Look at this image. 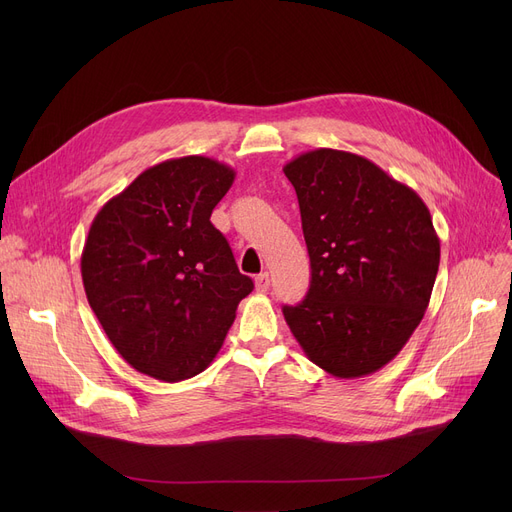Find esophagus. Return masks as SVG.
<instances>
[{
    "label": "esophagus",
    "instance_id": "obj_1",
    "mask_svg": "<svg viewBox=\"0 0 512 512\" xmlns=\"http://www.w3.org/2000/svg\"><path fill=\"white\" fill-rule=\"evenodd\" d=\"M255 288H257V292H267V288H270V274H267V272L259 274L255 278Z\"/></svg>",
    "mask_w": 512,
    "mask_h": 512
}]
</instances>
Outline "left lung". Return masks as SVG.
Returning a JSON list of instances; mask_svg holds the SVG:
<instances>
[{
	"mask_svg": "<svg viewBox=\"0 0 512 512\" xmlns=\"http://www.w3.org/2000/svg\"><path fill=\"white\" fill-rule=\"evenodd\" d=\"M297 191L311 286L284 319L309 361L363 378L407 344L432 297L440 238L423 199L367 157L301 153L284 166Z\"/></svg>",
	"mask_w": 512,
	"mask_h": 512,
	"instance_id": "1",
	"label": "left lung"
}]
</instances>
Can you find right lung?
Here are the masks:
<instances>
[{
  "mask_svg": "<svg viewBox=\"0 0 512 512\" xmlns=\"http://www.w3.org/2000/svg\"><path fill=\"white\" fill-rule=\"evenodd\" d=\"M234 176L203 155L161 161L89 228L80 257L89 305L122 359L159 382L205 371L253 290L209 222Z\"/></svg>",
  "mask_w": 512,
  "mask_h": 512,
  "instance_id": "right-lung-1",
  "label": "right lung"
}]
</instances>
